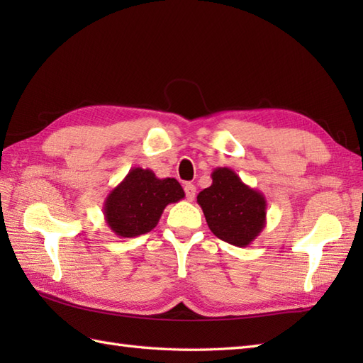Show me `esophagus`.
Instances as JSON below:
<instances>
[{
    "label": "esophagus",
    "instance_id": "34e87169",
    "mask_svg": "<svg viewBox=\"0 0 363 363\" xmlns=\"http://www.w3.org/2000/svg\"><path fill=\"white\" fill-rule=\"evenodd\" d=\"M184 190H186V196L189 201H194L195 195H196V187L194 186V184H186V186H184Z\"/></svg>",
    "mask_w": 363,
    "mask_h": 363
}]
</instances>
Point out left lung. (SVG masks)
<instances>
[{
    "instance_id": "8db88e82",
    "label": "left lung",
    "mask_w": 363,
    "mask_h": 363,
    "mask_svg": "<svg viewBox=\"0 0 363 363\" xmlns=\"http://www.w3.org/2000/svg\"><path fill=\"white\" fill-rule=\"evenodd\" d=\"M211 176L212 186L196 196L207 226L223 242L245 248L267 225L265 196L228 167L215 168Z\"/></svg>"
}]
</instances>
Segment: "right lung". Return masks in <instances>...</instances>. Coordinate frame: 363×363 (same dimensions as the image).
<instances>
[{
    "instance_id": "1",
    "label": "right lung",
    "mask_w": 363,
    "mask_h": 363,
    "mask_svg": "<svg viewBox=\"0 0 363 363\" xmlns=\"http://www.w3.org/2000/svg\"><path fill=\"white\" fill-rule=\"evenodd\" d=\"M184 196L174 177L159 179L150 168L134 167L106 196L104 220L115 235L138 237L156 228L165 207Z\"/></svg>"
}]
</instances>
